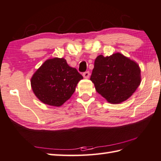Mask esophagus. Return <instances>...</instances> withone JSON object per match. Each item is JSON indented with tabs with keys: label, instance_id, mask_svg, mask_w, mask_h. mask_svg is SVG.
I'll list each match as a JSON object with an SVG mask.
<instances>
[{
	"label": "esophagus",
	"instance_id": "1",
	"mask_svg": "<svg viewBox=\"0 0 161 161\" xmlns=\"http://www.w3.org/2000/svg\"><path fill=\"white\" fill-rule=\"evenodd\" d=\"M89 75H90V74H89V71H86V72L83 73V77L85 79H88L89 77Z\"/></svg>",
	"mask_w": 161,
	"mask_h": 161
}]
</instances>
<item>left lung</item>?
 I'll list each match as a JSON object with an SVG mask.
<instances>
[{
  "label": "left lung",
  "instance_id": "obj_1",
  "mask_svg": "<svg viewBox=\"0 0 161 161\" xmlns=\"http://www.w3.org/2000/svg\"><path fill=\"white\" fill-rule=\"evenodd\" d=\"M90 80L96 91L108 102L119 103L131 96L141 83V70L123 54L99 55L94 61Z\"/></svg>",
  "mask_w": 161,
  "mask_h": 161
}]
</instances>
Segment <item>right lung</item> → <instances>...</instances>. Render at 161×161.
Here are the masks:
<instances>
[{"label": "right lung", "instance_id": "right-lung-1", "mask_svg": "<svg viewBox=\"0 0 161 161\" xmlns=\"http://www.w3.org/2000/svg\"><path fill=\"white\" fill-rule=\"evenodd\" d=\"M82 79V75L69 67L64 58H56L45 61L36 71L31 79V86L42 102L59 107L69 99Z\"/></svg>", "mask_w": 161, "mask_h": 161}]
</instances>
